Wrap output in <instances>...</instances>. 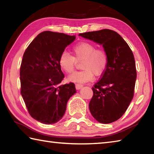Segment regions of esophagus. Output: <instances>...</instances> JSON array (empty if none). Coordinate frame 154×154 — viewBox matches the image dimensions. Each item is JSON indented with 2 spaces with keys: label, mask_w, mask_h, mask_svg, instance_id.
I'll list each match as a JSON object with an SVG mask.
<instances>
[{
  "label": "esophagus",
  "mask_w": 154,
  "mask_h": 154,
  "mask_svg": "<svg viewBox=\"0 0 154 154\" xmlns=\"http://www.w3.org/2000/svg\"><path fill=\"white\" fill-rule=\"evenodd\" d=\"M75 88H76L77 89H80L81 88H83V85L82 84H75Z\"/></svg>",
  "instance_id": "esophagus-1"
}]
</instances>
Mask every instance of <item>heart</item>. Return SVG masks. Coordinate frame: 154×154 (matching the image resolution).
Instances as JSON below:
<instances>
[{"label":"heart","instance_id":"heart-1","mask_svg":"<svg viewBox=\"0 0 154 154\" xmlns=\"http://www.w3.org/2000/svg\"><path fill=\"white\" fill-rule=\"evenodd\" d=\"M74 57L68 52H63L59 58L60 68L66 73H71L74 71L77 60L82 62L81 71L75 72L68 78L69 82L85 83L90 82L94 74L98 76L104 72L107 67L108 58L106 52L102 49H96L94 44L82 42L72 48Z\"/></svg>","mask_w":154,"mask_h":154}]
</instances>
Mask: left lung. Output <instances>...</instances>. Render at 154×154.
<instances>
[{"label":"left lung","mask_w":154,"mask_h":154,"mask_svg":"<svg viewBox=\"0 0 154 154\" xmlns=\"http://www.w3.org/2000/svg\"><path fill=\"white\" fill-rule=\"evenodd\" d=\"M79 36L102 45L108 55L107 67L92 88L94 94L89 108L97 121L111 123L123 115L133 97L137 71L133 52L113 30L85 32Z\"/></svg>","instance_id":"1"}]
</instances>
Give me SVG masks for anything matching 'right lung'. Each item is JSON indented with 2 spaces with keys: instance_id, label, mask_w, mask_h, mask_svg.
<instances>
[{
  "instance_id": "1",
  "label": "right lung",
  "mask_w": 154,
  "mask_h": 154,
  "mask_svg": "<svg viewBox=\"0 0 154 154\" xmlns=\"http://www.w3.org/2000/svg\"><path fill=\"white\" fill-rule=\"evenodd\" d=\"M75 38L46 31L36 36L23 54L21 94L31 116L42 123L59 121L68 100L77 92L73 83L60 85L65 75L58 63L61 54Z\"/></svg>"
}]
</instances>
